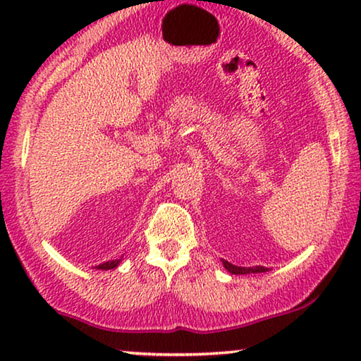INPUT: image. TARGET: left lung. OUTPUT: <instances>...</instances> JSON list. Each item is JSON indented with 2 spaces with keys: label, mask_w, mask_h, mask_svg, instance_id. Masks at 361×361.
I'll list each match as a JSON object with an SVG mask.
<instances>
[{
  "label": "left lung",
  "mask_w": 361,
  "mask_h": 361,
  "mask_svg": "<svg viewBox=\"0 0 361 361\" xmlns=\"http://www.w3.org/2000/svg\"><path fill=\"white\" fill-rule=\"evenodd\" d=\"M225 266V269L228 271L231 274H250V273H266V271H269L268 268H264V266H253V268H241V266H235L228 263V261H221Z\"/></svg>",
  "instance_id": "8db88e82"
}]
</instances>
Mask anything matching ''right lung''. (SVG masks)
Here are the masks:
<instances>
[{"instance_id": "add662e5", "label": "right lung", "mask_w": 361, "mask_h": 361, "mask_svg": "<svg viewBox=\"0 0 361 361\" xmlns=\"http://www.w3.org/2000/svg\"><path fill=\"white\" fill-rule=\"evenodd\" d=\"M120 263H121V259H113V261H106V263H103V264H98V266H95V268L108 271V269H115Z\"/></svg>"}]
</instances>
